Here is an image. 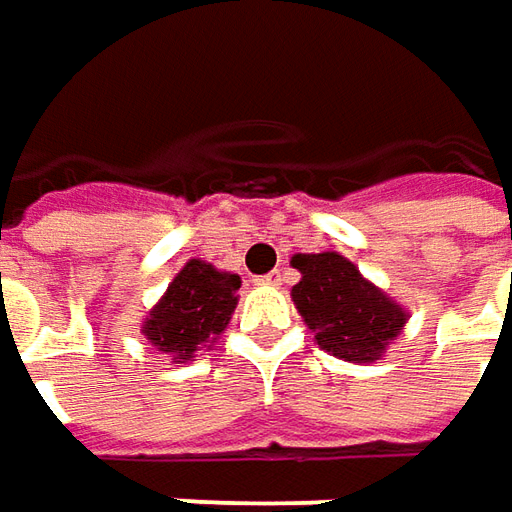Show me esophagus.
Masks as SVG:
<instances>
[{
  "label": "esophagus",
  "mask_w": 512,
  "mask_h": 512,
  "mask_svg": "<svg viewBox=\"0 0 512 512\" xmlns=\"http://www.w3.org/2000/svg\"><path fill=\"white\" fill-rule=\"evenodd\" d=\"M257 283H263V285H283V271H280V269L269 271V274H263V277H260Z\"/></svg>",
  "instance_id": "34e87169"
}]
</instances>
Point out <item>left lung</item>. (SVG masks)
<instances>
[{
    "mask_svg": "<svg viewBox=\"0 0 512 512\" xmlns=\"http://www.w3.org/2000/svg\"><path fill=\"white\" fill-rule=\"evenodd\" d=\"M302 280L291 297L319 347L356 364H370L401 333L406 314L384 291L367 283L347 257L336 252L294 255Z\"/></svg>",
    "mask_w": 512,
    "mask_h": 512,
    "instance_id": "obj_1",
    "label": "left lung"
}]
</instances>
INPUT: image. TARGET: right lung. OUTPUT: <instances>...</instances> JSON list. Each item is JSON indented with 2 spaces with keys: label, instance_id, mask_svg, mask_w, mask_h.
I'll return each instance as SVG.
<instances>
[{
  "label": "right lung",
  "instance_id": "obj_1",
  "mask_svg": "<svg viewBox=\"0 0 512 512\" xmlns=\"http://www.w3.org/2000/svg\"><path fill=\"white\" fill-rule=\"evenodd\" d=\"M238 288V274L215 271L204 260H190L168 285V294L151 311L142 333L156 350L190 361L201 344L229 325L238 305Z\"/></svg>",
  "mask_w": 512,
  "mask_h": 512
}]
</instances>
